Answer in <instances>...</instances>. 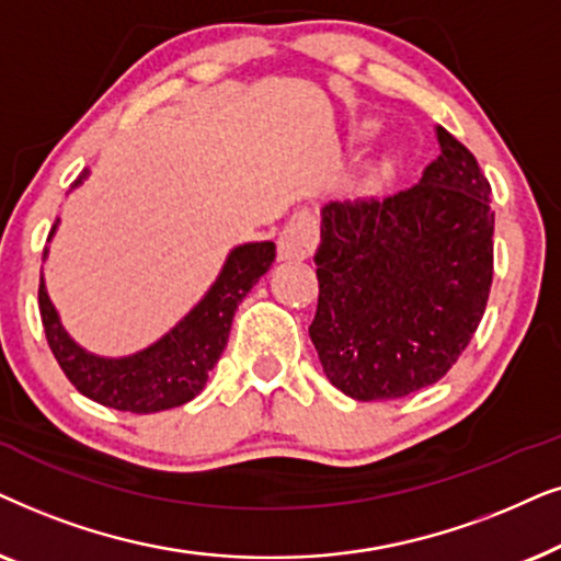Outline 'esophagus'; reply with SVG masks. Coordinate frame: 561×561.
<instances>
[{
	"label": "esophagus",
	"mask_w": 561,
	"mask_h": 561,
	"mask_svg": "<svg viewBox=\"0 0 561 561\" xmlns=\"http://www.w3.org/2000/svg\"><path fill=\"white\" fill-rule=\"evenodd\" d=\"M318 218L310 210H297L279 233V259L302 261L318 249Z\"/></svg>",
	"instance_id": "obj_1"
}]
</instances>
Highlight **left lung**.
Segmentation results:
<instances>
[{"instance_id":"left-lung-1","label":"left lung","mask_w":561,"mask_h":561,"mask_svg":"<svg viewBox=\"0 0 561 561\" xmlns=\"http://www.w3.org/2000/svg\"><path fill=\"white\" fill-rule=\"evenodd\" d=\"M436 136L442 153L417 184L323 210L310 339L325 377L354 400L438 382L488 308L490 182L449 130Z\"/></svg>"}]
</instances>
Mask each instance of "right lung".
<instances>
[{
  "mask_svg": "<svg viewBox=\"0 0 561 561\" xmlns=\"http://www.w3.org/2000/svg\"><path fill=\"white\" fill-rule=\"evenodd\" d=\"M274 259L276 245L272 241L238 245L205 300L159 343L125 358H100L79 348L58 323L41 282L37 305L46 341L69 382L89 400L140 415L179 408L203 392L207 375L226 348L238 305L268 272Z\"/></svg>",
  "mask_w": 561,
  "mask_h": 561,
  "instance_id": "1",
  "label": "right lung"
}]
</instances>
